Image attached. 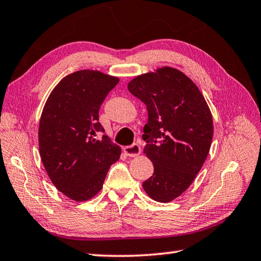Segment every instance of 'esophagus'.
Wrapping results in <instances>:
<instances>
[{
	"label": "esophagus",
	"instance_id": "34e87169",
	"mask_svg": "<svg viewBox=\"0 0 261 261\" xmlns=\"http://www.w3.org/2000/svg\"><path fill=\"white\" fill-rule=\"evenodd\" d=\"M123 151L126 154V156L129 157H136L138 154H140L141 152V148L140 146L138 145V143H134V145L131 146H126L123 148Z\"/></svg>",
	"mask_w": 261,
	"mask_h": 261
}]
</instances>
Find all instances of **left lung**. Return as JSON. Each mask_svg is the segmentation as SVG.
<instances>
[{"mask_svg": "<svg viewBox=\"0 0 261 261\" xmlns=\"http://www.w3.org/2000/svg\"><path fill=\"white\" fill-rule=\"evenodd\" d=\"M127 90L148 110L143 152L153 174L142 187L154 201L170 202L190 187L207 157L212 114L198 87L178 69L162 67L137 76Z\"/></svg>", "mask_w": 261, "mask_h": 261, "instance_id": "obj_1", "label": "left lung"}]
</instances>
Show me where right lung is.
<instances>
[{"label":"right lung","mask_w":261,"mask_h":261,"mask_svg":"<svg viewBox=\"0 0 261 261\" xmlns=\"http://www.w3.org/2000/svg\"><path fill=\"white\" fill-rule=\"evenodd\" d=\"M118 77L98 70H79L64 77L49 95L39 123V150L45 169L59 192L77 202L101 191L121 148L98 122V111Z\"/></svg>","instance_id":"right-lung-1"}]
</instances>
